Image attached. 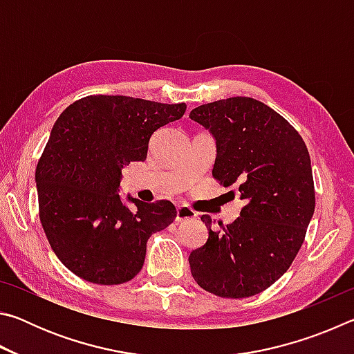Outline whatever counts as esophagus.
Instances as JSON below:
<instances>
[{"mask_svg":"<svg viewBox=\"0 0 354 354\" xmlns=\"http://www.w3.org/2000/svg\"><path fill=\"white\" fill-rule=\"evenodd\" d=\"M196 217V214L192 211L187 206H178L176 209V221H185V220H194Z\"/></svg>","mask_w":354,"mask_h":354,"instance_id":"1","label":"esophagus"}]
</instances>
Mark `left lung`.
<instances>
[{"label": "left lung", "instance_id": "8db88e82", "mask_svg": "<svg viewBox=\"0 0 354 354\" xmlns=\"http://www.w3.org/2000/svg\"><path fill=\"white\" fill-rule=\"evenodd\" d=\"M189 117L215 139L212 176L236 185L245 203L241 217L218 231L203 215L209 237L189 256L192 277L217 297H253L287 272L314 215L306 143L284 117L248 97L198 106Z\"/></svg>", "mask_w": 354, "mask_h": 354}]
</instances>
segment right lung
Wrapping results in <instances>:
<instances>
[{"instance_id":"add662e5","label":"right lung","mask_w":354,"mask_h":354,"mask_svg":"<svg viewBox=\"0 0 354 354\" xmlns=\"http://www.w3.org/2000/svg\"><path fill=\"white\" fill-rule=\"evenodd\" d=\"M184 103L91 95L56 120L35 169L39 215L53 251L93 284H123L142 270L147 242L176 217L167 200L118 195L122 170L147 159L154 131L179 120Z\"/></svg>"}]
</instances>
